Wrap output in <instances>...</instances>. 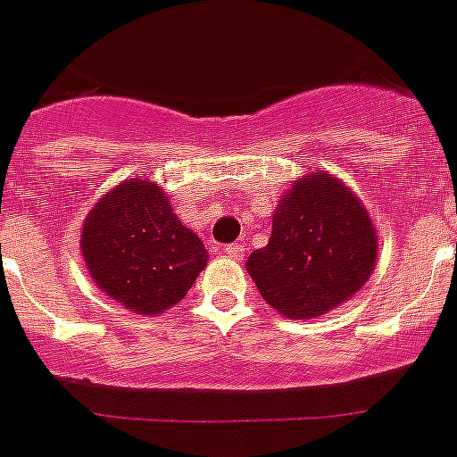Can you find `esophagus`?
Segmentation results:
<instances>
[{"mask_svg": "<svg viewBox=\"0 0 457 457\" xmlns=\"http://www.w3.org/2000/svg\"><path fill=\"white\" fill-rule=\"evenodd\" d=\"M244 253H246L244 244H228V246H225V255L232 258V261H244Z\"/></svg>", "mask_w": 457, "mask_h": 457, "instance_id": "34e87169", "label": "esophagus"}]
</instances>
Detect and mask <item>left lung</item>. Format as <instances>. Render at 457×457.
Instances as JSON below:
<instances>
[{
	"label": "left lung",
	"mask_w": 457,
	"mask_h": 457,
	"mask_svg": "<svg viewBox=\"0 0 457 457\" xmlns=\"http://www.w3.org/2000/svg\"><path fill=\"white\" fill-rule=\"evenodd\" d=\"M376 258V228L363 204L321 170L293 180L277 206L267 246L248 255L246 270L277 312L314 319L350 300Z\"/></svg>",
	"instance_id": "1"
}]
</instances>
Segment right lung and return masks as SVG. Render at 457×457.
Returning a JSON list of instances; mask_svg holds the SVG:
<instances>
[{
    "mask_svg": "<svg viewBox=\"0 0 457 457\" xmlns=\"http://www.w3.org/2000/svg\"><path fill=\"white\" fill-rule=\"evenodd\" d=\"M81 255L96 287L136 314L180 303L209 261L166 192L143 176L112 187L88 211Z\"/></svg>",
    "mask_w": 457,
    "mask_h": 457,
    "instance_id": "right-lung-1",
    "label": "right lung"
}]
</instances>
